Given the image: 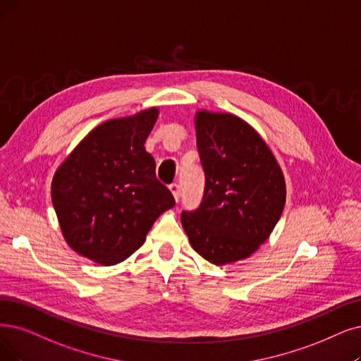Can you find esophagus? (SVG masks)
<instances>
[{"instance_id": "obj_1", "label": "esophagus", "mask_w": 361, "mask_h": 361, "mask_svg": "<svg viewBox=\"0 0 361 361\" xmlns=\"http://www.w3.org/2000/svg\"><path fill=\"white\" fill-rule=\"evenodd\" d=\"M169 190L170 192L173 194V197H175L176 201H179V197H180V186L178 183H170L169 185Z\"/></svg>"}]
</instances>
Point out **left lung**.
<instances>
[{
	"instance_id": "obj_1",
	"label": "left lung",
	"mask_w": 361,
	"mask_h": 361,
	"mask_svg": "<svg viewBox=\"0 0 361 361\" xmlns=\"http://www.w3.org/2000/svg\"><path fill=\"white\" fill-rule=\"evenodd\" d=\"M195 132L206 185L198 209L183 210L180 221L198 255L233 264L256 252L277 225L284 176L264 139L235 115L200 111Z\"/></svg>"
}]
</instances>
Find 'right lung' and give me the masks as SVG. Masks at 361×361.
<instances>
[{
    "mask_svg": "<svg viewBox=\"0 0 361 361\" xmlns=\"http://www.w3.org/2000/svg\"><path fill=\"white\" fill-rule=\"evenodd\" d=\"M158 109L105 121L85 136L51 182L62 234L77 253L102 265L137 250L175 198L155 176L145 140Z\"/></svg>",
    "mask_w": 361,
    "mask_h": 361,
    "instance_id": "1",
    "label": "right lung"
}]
</instances>
